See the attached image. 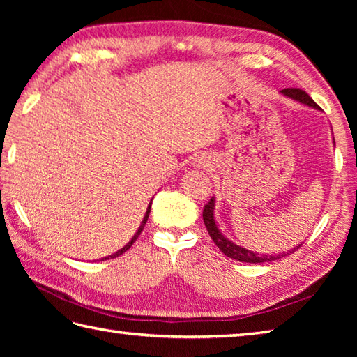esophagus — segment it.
I'll list each match as a JSON object with an SVG mask.
<instances>
[{"label": "esophagus", "instance_id": "34e87169", "mask_svg": "<svg viewBox=\"0 0 357 357\" xmlns=\"http://www.w3.org/2000/svg\"><path fill=\"white\" fill-rule=\"evenodd\" d=\"M193 165L196 167V169H208V167L211 165V159H210V156L199 155V156L195 158Z\"/></svg>", "mask_w": 357, "mask_h": 357}]
</instances>
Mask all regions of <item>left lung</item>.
Listing matches in <instances>:
<instances>
[{
	"instance_id": "8db88e82",
	"label": "left lung",
	"mask_w": 357,
	"mask_h": 357,
	"mask_svg": "<svg viewBox=\"0 0 357 357\" xmlns=\"http://www.w3.org/2000/svg\"><path fill=\"white\" fill-rule=\"evenodd\" d=\"M280 93H282L287 98H291L293 101H298L301 104L307 105V107L321 110L319 105H317L312 100V98H310L304 92V90H301V89H284V90H280ZM333 142H335V139H333ZM215 207H216V198L213 196V198L210 199V202L207 204V206L204 207V211H202L204 224H206L210 238L213 239V242L218 245V248L221 250V252L225 256L231 257V259H236L239 262H248V264H261V262L278 261V259H280V257L288 256L290 253L296 252V250H298L302 244H304V242H302V244L293 247L291 250H287V252H284V253H275V255H259V253H256V252H252V250H248V248L242 247V245H238L236 242H233L227 236H224V233L221 231V229H219L218 222H216Z\"/></svg>"
}]
</instances>
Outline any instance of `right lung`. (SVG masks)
I'll return each mask as SVG.
<instances>
[{
    "instance_id": "obj_1",
    "label": "right lung",
    "mask_w": 357,
    "mask_h": 357,
    "mask_svg": "<svg viewBox=\"0 0 357 357\" xmlns=\"http://www.w3.org/2000/svg\"><path fill=\"white\" fill-rule=\"evenodd\" d=\"M150 207H151V201L149 202V207H147V210H146V215H144V218H142V221H141V224H139V227H138V230H136V233L133 234V238L127 242V244L123 247V248H119L118 252H115L113 255H109V256H105V257H102V259H100V261H104V259H110V257H116V256H119V255H123V253H126L128 248H130L132 245H133V242L138 239V236L141 234V231L144 230V225H146V222H147V219H149V215H150Z\"/></svg>"
}]
</instances>
